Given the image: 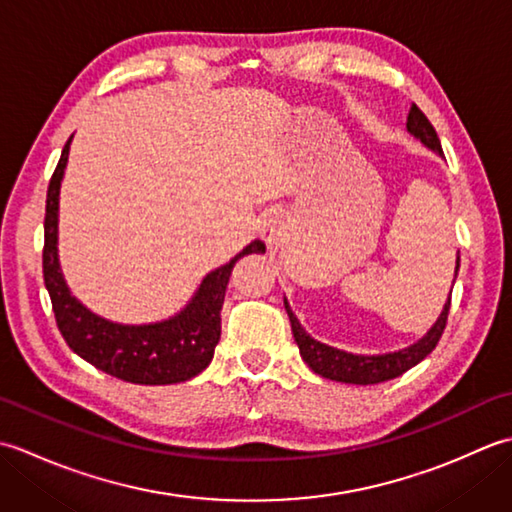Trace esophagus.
Listing matches in <instances>:
<instances>
[{
  "label": "esophagus",
  "mask_w": 512,
  "mask_h": 512,
  "mask_svg": "<svg viewBox=\"0 0 512 512\" xmlns=\"http://www.w3.org/2000/svg\"><path fill=\"white\" fill-rule=\"evenodd\" d=\"M286 233V220L279 213H266L259 222V235L264 242L275 244L277 239Z\"/></svg>",
  "instance_id": "obj_1"
}]
</instances>
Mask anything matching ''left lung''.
Wrapping results in <instances>:
<instances>
[{
    "mask_svg": "<svg viewBox=\"0 0 512 512\" xmlns=\"http://www.w3.org/2000/svg\"><path fill=\"white\" fill-rule=\"evenodd\" d=\"M407 129L409 132L420 138L424 145L431 147L433 151L442 154L440 147V138L436 134V129L429 123V118L424 116V112L416 103H411V110L407 116ZM460 268V259L458 266H455V275H458ZM449 308H451V297L444 303V310L440 314V319L436 325L429 330V334L424 336L422 341L416 345L407 347V350H400L394 354H383V356H356V354H347L341 350H334L330 345H323L319 341H314L306 330L301 328L299 321L286 303V312L290 317L292 325V334H295V341L299 345V352L303 356V361L308 363L314 374H319L323 378L330 380H339V383H354V385H376V383H385L389 378H396L400 374H405L407 369L413 365H418L424 356L433 352V347L438 345L440 336L447 328V319H449Z\"/></svg>",
    "mask_w": 512,
    "mask_h": 512,
    "instance_id": "left-lung-1",
    "label": "left lung"
}]
</instances>
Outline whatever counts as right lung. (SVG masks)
Listing matches in <instances>:
<instances>
[{
  "mask_svg": "<svg viewBox=\"0 0 512 512\" xmlns=\"http://www.w3.org/2000/svg\"><path fill=\"white\" fill-rule=\"evenodd\" d=\"M70 140L65 143L54 169L46 217H43V284L48 288L57 328L72 352L101 372L136 385H171L189 380L211 363L222 332V303L228 277L239 257L266 253V244L255 239L231 262L206 275L198 295L178 317L151 325H118L96 317L76 301L59 273L57 262V211L59 187Z\"/></svg>",
  "mask_w": 512,
  "mask_h": 512,
  "instance_id": "add662e5",
  "label": "right lung"
}]
</instances>
